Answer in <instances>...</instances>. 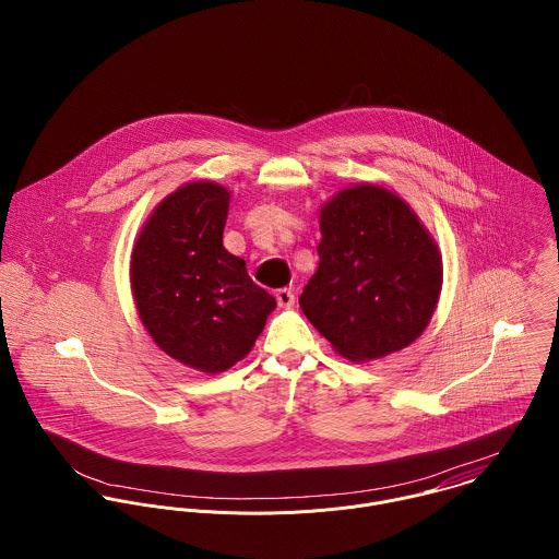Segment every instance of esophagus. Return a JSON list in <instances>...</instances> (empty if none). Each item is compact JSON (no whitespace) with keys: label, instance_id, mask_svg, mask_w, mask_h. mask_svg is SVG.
<instances>
[{"label":"esophagus","instance_id":"1","mask_svg":"<svg viewBox=\"0 0 559 559\" xmlns=\"http://www.w3.org/2000/svg\"><path fill=\"white\" fill-rule=\"evenodd\" d=\"M280 308H293L295 306V290L293 288H280L275 293Z\"/></svg>","mask_w":559,"mask_h":559}]
</instances>
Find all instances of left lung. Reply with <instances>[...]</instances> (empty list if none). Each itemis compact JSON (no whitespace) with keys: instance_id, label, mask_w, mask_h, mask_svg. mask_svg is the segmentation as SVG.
Returning a JSON list of instances; mask_svg holds the SVG:
<instances>
[{"instance_id":"1","label":"left lung","mask_w":559,"mask_h":559,"mask_svg":"<svg viewBox=\"0 0 559 559\" xmlns=\"http://www.w3.org/2000/svg\"><path fill=\"white\" fill-rule=\"evenodd\" d=\"M319 271L299 306L350 361L396 353L421 335L439 301L443 269L432 237L399 195L340 191L320 211Z\"/></svg>"}]
</instances>
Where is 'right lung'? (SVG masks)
<instances>
[{
    "mask_svg": "<svg viewBox=\"0 0 559 559\" xmlns=\"http://www.w3.org/2000/svg\"><path fill=\"white\" fill-rule=\"evenodd\" d=\"M230 193L191 182L167 195L131 255L140 319L160 350L202 372H224L262 333L275 299L224 247Z\"/></svg>",
    "mask_w": 559,
    "mask_h": 559,
    "instance_id": "1",
    "label": "right lung"
}]
</instances>
